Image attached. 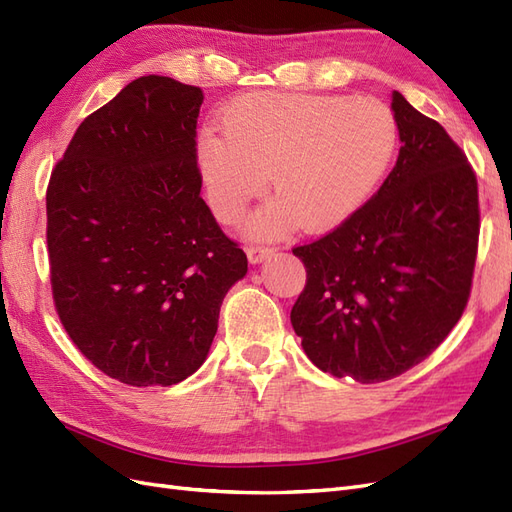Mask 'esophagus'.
<instances>
[{
  "mask_svg": "<svg viewBox=\"0 0 512 512\" xmlns=\"http://www.w3.org/2000/svg\"><path fill=\"white\" fill-rule=\"evenodd\" d=\"M247 260L252 262V265H260V262H265L267 258H271L275 254L273 247H262V245H250L245 250Z\"/></svg>",
  "mask_w": 512,
  "mask_h": 512,
  "instance_id": "obj_1",
  "label": "esophagus"
}]
</instances>
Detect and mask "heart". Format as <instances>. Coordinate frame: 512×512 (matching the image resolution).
<instances>
[{
    "label": "heart",
    "instance_id": "1",
    "mask_svg": "<svg viewBox=\"0 0 512 512\" xmlns=\"http://www.w3.org/2000/svg\"><path fill=\"white\" fill-rule=\"evenodd\" d=\"M220 130H203L196 143L213 213L237 220L269 173L277 192L245 222L250 237L342 226L374 196L399 141L395 115L378 100L275 91L230 102Z\"/></svg>",
    "mask_w": 512,
    "mask_h": 512
}]
</instances>
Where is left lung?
I'll list each match as a JSON object with an SVG mask.
<instances>
[{"label":"left lung","mask_w":512,"mask_h":512,"mask_svg":"<svg viewBox=\"0 0 512 512\" xmlns=\"http://www.w3.org/2000/svg\"><path fill=\"white\" fill-rule=\"evenodd\" d=\"M401 149L365 207L294 247L307 271L290 312L318 369L374 384L401 376L453 331L478 245L474 170L438 121L393 91Z\"/></svg>","instance_id":"obj_1"}]
</instances>
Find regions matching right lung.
<instances>
[{"label": "right lung", "mask_w": 512, "mask_h": 512, "mask_svg": "<svg viewBox=\"0 0 512 512\" xmlns=\"http://www.w3.org/2000/svg\"><path fill=\"white\" fill-rule=\"evenodd\" d=\"M203 91L141 76L91 113L46 190L61 324L87 359L130 386H170L205 363L247 256L200 198Z\"/></svg>", "instance_id": "obj_1"}]
</instances>
